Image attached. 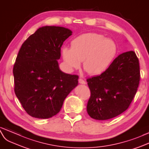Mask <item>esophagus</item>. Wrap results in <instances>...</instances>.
<instances>
[{
  "instance_id": "34e87169",
  "label": "esophagus",
  "mask_w": 149,
  "mask_h": 149,
  "mask_svg": "<svg viewBox=\"0 0 149 149\" xmlns=\"http://www.w3.org/2000/svg\"><path fill=\"white\" fill-rule=\"evenodd\" d=\"M79 84H86V82L82 79H79Z\"/></svg>"
}]
</instances>
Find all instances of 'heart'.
I'll use <instances>...</instances> for the list:
<instances>
[{"label":"heart","mask_w":149,"mask_h":149,"mask_svg":"<svg viewBox=\"0 0 149 149\" xmlns=\"http://www.w3.org/2000/svg\"><path fill=\"white\" fill-rule=\"evenodd\" d=\"M118 54L115 42L100 34L89 33L72 41L71 48L62 49L65 65L69 71L83 67L91 75L104 74L111 67Z\"/></svg>","instance_id":"heart-1"}]
</instances>
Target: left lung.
<instances>
[{
  "label": "left lung",
  "mask_w": 149,
  "mask_h": 149,
  "mask_svg": "<svg viewBox=\"0 0 149 149\" xmlns=\"http://www.w3.org/2000/svg\"><path fill=\"white\" fill-rule=\"evenodd\" d=\"M139 59L133 51L121 53L109 69L87 79L91 91L87 111L95 120L116 117L129 107L140 81Z\"/></svg>",
  "instance_id": "1"
}]
</instances>
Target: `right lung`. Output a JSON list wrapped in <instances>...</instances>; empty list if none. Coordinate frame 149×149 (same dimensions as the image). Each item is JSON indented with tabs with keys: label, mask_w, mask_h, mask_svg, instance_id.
I'll return each mask as SVG.
<instances>
[{
	"label": "right lung",
	"mask_w": 149,
	"mask_h": 149,
	"mask_svg": "<svg viewBox=\"0 0 149 149\" xmlns=\"http://www.w3.org/2000/svg\"><path fill=\"white\" fill-rule=\"evenodd\" d=\"M70 29L46 26L26 40L13 68L14 91L30 116L45 119L56 115L65 99L78 85V75L60 69L58 60Z\"/></svg>",
	"instance_id": "add662e5"
}]
</instances>
